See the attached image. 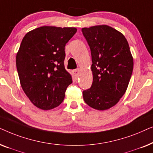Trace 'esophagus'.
<instances>
[{"label": "esophagus", "instance_id": "34e87169", "mask_svg": "<svg viewBox=\"0 0 153 153\" xmlns=\"http://www.w3.org/2000/svg\"><path fill=\"white\" fill-rule=\"evenodd\" d=\"M72 72H73V74H74L75 78H78L79 76V72H80V70H79V69H76V70H73Z\"/></svg>", "mask_w": 153, "mask_h": 153}]
</instances>
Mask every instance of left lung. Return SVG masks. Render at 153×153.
<instances>
[{
	"instance_id": "1",
	"label": "left lung",
	"mask_w": 153,
	"mask_h": 153,
	"mask_svg": "<svg viewBox=\"0 0 153 153\" xmlns=\"http://www.w3.org/2000/svg\"><path fill=\"white\" fill-rule=\"evenodd\" d=\"M91 48L93 84L83 92L85 103L96 110L111 108L128 87L134 60L123 33L107 25L81 29Z\"/></svg>"
}]
</instances>
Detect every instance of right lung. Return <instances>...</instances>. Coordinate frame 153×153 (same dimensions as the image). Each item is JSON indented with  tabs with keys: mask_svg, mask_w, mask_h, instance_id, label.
<instances>
[{
	"mask_svg": "<svg viewBox=\"0 0 153 153\" xmlns=\"http://www.w3.org/2000/svg\"><path fill=\"white\" fill-rule=\"evenodd\" d=\"M74 27L44 26L27 33L16 53V65L23 91L42 110L57 107L72 83L65 70V47L76 33Z\"/></svg>",
	"mask_w": 153,
	"mask_h": 153,
	"instance_id": "right-lung-1",
	"label": "right lung"
}]
</instances>
